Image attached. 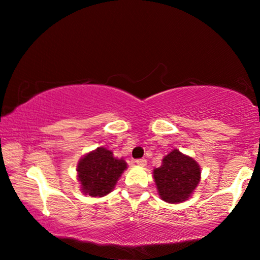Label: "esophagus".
Returning <instances> with one entry per match:
<instances>
[{
  "label": "esophagus",
  "instance_id": "1",
  "mask_svg": "<svg viewBox=\"0 0 260 260\" xmlns=\"http://www.w3.org/2000/svg\"><path fill=\"white\" fill-rule=\"evenodd\" d=\"M135 162H136L138 166H146L147 165V160L146 159H137L136 161H135Z\"/></svg>",
  "mask_w": 260,
  "mask_h": 260
}]
</instances>
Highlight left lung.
<instances>
[{
	"label": "left lung",
	"instance_id": "8db88e82",
	"mask_svg": "<svg viewBox=\"0 0 260 260\" xmlns=\"http://www.w3.org/2000/svg\"><path fill=\"white\" fill-rule=\"evenodd\" d=\"M154 179L160 197L168 203L186 201L201 179V168L190 156L174 149L166 155L162 165L154 170Z\"/></svg>",
	"mask_w": 260,
	"mask_h": 260
}]
</instances>
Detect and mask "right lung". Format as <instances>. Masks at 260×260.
<instances>
[{
  "mask_svg": "<svg viewBox=\"0 0 260 260\" xmlns=\"http://www.w3.org/2000/svg\"><path fill=\"white\" fill-rule=\"evenodd\" d=\"M125 168L123 159H116L106 148H98L83 156L77 166L82 191L92 197L105 196L113 190Z\"/></svg>",
  "mask_w": 260,
  "mask_h": 260,
  "instance_id": "right-lung-1",
  "label": "right lung"
}]
</instances>
